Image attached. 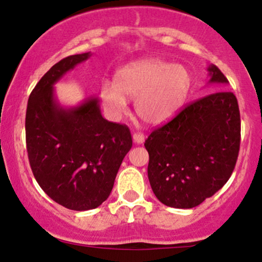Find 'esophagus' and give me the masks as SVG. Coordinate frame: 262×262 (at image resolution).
Here are the masks:
<instances>
[{
	"label": "esophagus",
	"mask_w": 262,
	"mask_h": 262,
	"mask_svg": "<svg viewBox=\"0 0 262 262\" xmlns=\"http://www.w3.org/2000/svg\"><path fill=\"white\" fill-rule=\"evenodd\" d=\"M132 138H134V142L136 144H143L144 143V135L142 134H134L132 135Z\"/></svg>",
	"instance_id": "obj_1"
}]
</instances>
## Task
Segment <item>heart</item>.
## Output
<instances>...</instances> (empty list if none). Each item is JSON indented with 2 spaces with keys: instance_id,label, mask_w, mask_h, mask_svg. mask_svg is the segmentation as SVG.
<instances>
[{
  "instance_id": "obj_1",
  "label": "heart",
  "mask_w": 262,
  "mask_h": 262,
  "mask_svg": "<svg viewBox=\"0 0 262 262\" xmlns=\"http://www.w3.org/2000/svg\"><path fill=\"white\" fill-rule=\"evenodd\" d=\"M191 83V74L182 64L141 59L121 68L116 75V84L103 83L100 98L113 119H119L126 112L127 99H135V112L139 119L159 126L179 113Z\"/></svg>"
}]
</instances>
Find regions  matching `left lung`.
<instances>
[{
	"label": "left lung",
	"mask_w": 262,
	"mask_h": 262,
	"mask_svg": "<svg viewBox=\"0 0 262 262\" xmlns=\"http://www.w3.org/2000/svg\"><path fill=\"white\" fill-rule=\"evenodd\" d=\"M207 84L227 85L216 66L207 67ZM222 92L204 96L173 120L151 132L148 178L164 205L192 209L223 187L232 174L239 150L241 119L236 96Z\"/></svg>",
	"instance_id": "left-lung-1"
}]
</instances>
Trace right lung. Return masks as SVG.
Segmentation results:
<instances>
[{
	"label": "right lung",
	"mask_w": 262,
	"mask_h": 262,
	"mask_svg": "<svg viewBox=\"0 0 262 262\" xmlns=\"http://www.w3.org/2000/svg\"><path fill=\"white\" fill-rule=\"evenodd\" d=\"M69 56L40 78L26 111V144L35 180L46 194L69 210L87 211L108 198L132 138L125 125L102 117L96 96L76 106L58 101L55 84L87 60Z\"/></svg>",
	"instance_id": "add662e5"
}]
</instances>
